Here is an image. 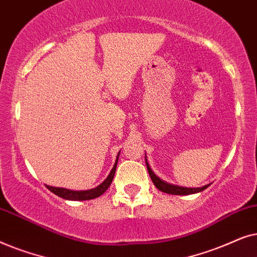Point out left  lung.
<instances>
[{
  "instance_id": "left-lung-1",
  "label": "left lung",
  "mask_w": 257,
  "mask_h": 257,
  "mask_svg": "<svg viewBox=\"0 0 257 257\" xmlns=\"http://www.w3.org/2000/svg\"><path fill=\"white\" fill-rule=\"evenodd\" d=\"M145 161H146V166H147V171H149V174L151 179H152L153 184L156 187L159 189V191L167 193V194H173V195H188V194H194V193H199L202 192L203 189H206L207 187H209V185L203 186V187H199V188H188V187H180V186H175L172 184H168V182L161 180L159 177H157L154 174V172L151 170L149 163H147L146 156H145Z\"/></svg>"
}]
</instances>
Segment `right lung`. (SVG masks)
Here are the masks:
<instances>
[{
	"instance_id": "obj_1",
	"label": "right lung",
	"mask_w": 257,
	"mask_h": 257,
	"mask_svg": "<svg viewBox=\"0 0 257 257\" xmlns=\"http://www.w3.org/2000/svg\"><path fill=\"white\" fill-rule=\"evenodd\" d=\"M118 157L119 153L117 156V159H115V163L113 165V168H112L110 174L107 175V178L101 182L99 186H97L96 188L92 189H87V191H71V189H66V188H61V187H52V186H47V188L49 191L54 193V194L58 195L59 198H63L65 200H73V201H84V200H91V199H96L98 196H100L103 193L106 192V189L110 187L112 180H113L114 173H115V168H117V164H118Z\"/></svg>"
}]
</instances>
